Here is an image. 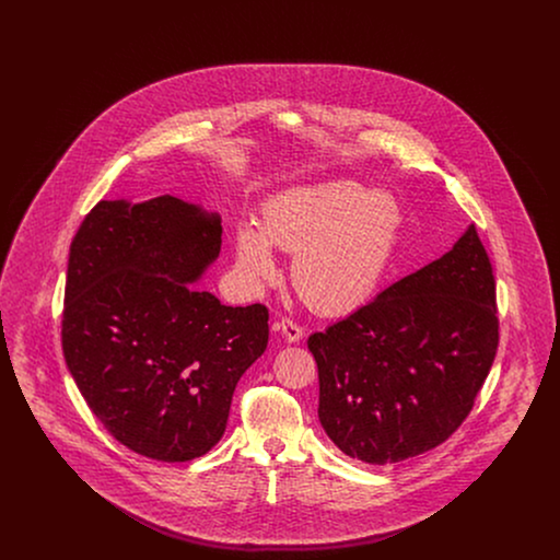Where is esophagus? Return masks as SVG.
I'll use <instances>...</instances> for the list:
<instances>
[{"label":"esophagus","mask_w":560,"mask_h":560,"mask_svg":"<svg viewBox=\"0 0 560 560\" xmlns=\"http://www.w3.org/2000/svg\"><path fill=\"white\" fill-rule=\"evenodd\" d=\"M277 327H279V331L283 334V338H285L288 342H298V340L304 336V327L298 325L295 320L288 319V317H283V319L279 320Z\"/></svg>","instance_id":"obj_1"}]
</instances>
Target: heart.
Masks as SVG:
<instances>
[{
  "instance_id": "b5f03b06",
  "label": "heart",
  "mask_w": 560,
  "mask_h": 560,
  "mask_svg": "<svg viewBox=\"0 0 560 560\" xmlns=\"http://www.w3.org/2000/svg\"><path fill=\"white\" fill-rule=\"evenodd\" d=\"M400 229L402 208L390 192L354 180L290 188L265 203L262 226L237 229V267L252 283L277 279V245L295 254L293 288L313 311L348 315L380 285Z\"/></svg>"
}]
</instances>
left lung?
Instances as JSON below:
<instances>
[{"mask_svg":"<svg viewBox=\"0 0 560 560\" xmlns=\"http://www.w3.org/2000/svg\"><path fill=\"white\" fill-rule=\"evenodd\" d=\"M498 342L495 277L470 224L445 256L308 338L320 427L373 466L430 452L468 418Z\"/></svg>","mask_w":560,"mask_h":560,"instance_id":"obj_1","label":"left lung"}]
</instances>
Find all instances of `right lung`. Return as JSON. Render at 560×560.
Segmentation results:
<instances>
[{
  "mask_svg": "<svg viewBox=\"0 0 560 560\" xmlns=\"http://www.w3.org/2000/svg\"><path fill=\"white\" fill-rule=\"evenodd\" d=\"M220 237L215 213L161 195L98 201L71 243L67 368L103 427L158 462L212 450L241 375L267 350V306H224L190 285Z\"/></svg>",
  "mask_w": 560,
  "mask_h": 560,
  "instance_id": "obj_1",
  "label": "right lung"
}]
</instances>
